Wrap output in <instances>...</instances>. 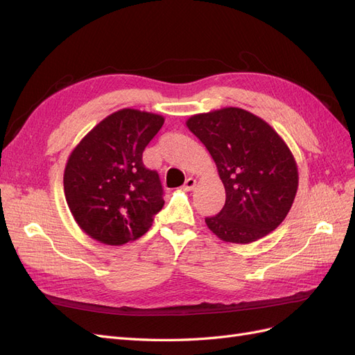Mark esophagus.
Masks as SVG:
<instances>
[{"label": "esophagus", "instance_id": "34e87169", "mask_svg": "<svg viewBox=\"0 0 355 355\" xmlns=\"http://www.w3.org/2000/svg\"><path fill=\"white\" fill-rule=\"evenodd\" d=\"M196 185H197V180L194 178H188L187 182H185V185H184V189L191 191V189L196 188Z\"/></svg>", "mask_w": 355, "mask_h": 355}]
</instances>
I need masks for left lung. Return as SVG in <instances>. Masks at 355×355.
Wrapping results in <instances>:
<instances>
[{
	"instance_id": "left-lung-1",
	"label": "left lung",
	"mask_w": 355,
	"mask_h": 355,
	"mask_svg": "<svg viewBox=\"0 0 355 355\" xmlns=\"http://www.w3.org/2000/svg\"><path fill=\"white\" fill-rule=\"evenodd\" d=\"M187 127L207 148L225 187V206L206 218L227 243L249 244L274 231L292 207L297 166L286 142L262 118L241 108L192 115Z\"/></svg>"
}]
</instances>
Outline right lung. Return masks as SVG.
Segmentation results:
<instances>
[{
    "instance_id": "add662e5",
    "label": "right lung",
    "mask_w": 355,
    "mask_h": 355,
    "mask_svg": "<svg viewBox=\"0 0 355 355\" xmlns=\"http://www.w3.org/2000/svg\"><path fill=\"white\" fill-rule=\"evenodd\" d=\"M164 116L132 108L116 111L73 148L63 173L68 207L90 239L121 245L151 228L163 209V187L142 163Z\"/></svg>"
}]
</instances>
